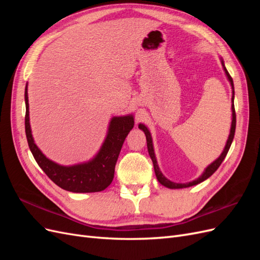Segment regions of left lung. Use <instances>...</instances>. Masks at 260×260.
I'll return each instance as SVG.
<instances>
[{
  "instance_id": "obj_1",
  "label": "left lung",
  "mask_w": 260,
  "mask_h": 260,
  "mask_svg": "<svg viewBox=\"0 0 260 260\" xmlns=\"http://www.w3.org/2000/svg\"><path fill=\"white\" fill-rule=\"evenodd\" d=\"M220 60H221V65H222V68L224 70V74L226 76V79L228 81L230 82L231 84V88H232V99H231V102H232V105H231V111H232V121H231V128H230V133H229V137H228V140H226V143H225V146L223 148L222 153L220 154V156L218 157V158L216 160L212 161L210 165H208V166L204 169L203 174L198 178L195 179L193 181H190V182H186V183H177V182H174V181H170L169 179H167L166 177H165L162 175V172L160 171L159 169V166L158 164H157V159H156V155H155V151H154V145H153V139H152V136H151V132H149L148 128L146 127L145 124L143 123H139V129L142 130L144 132V135L146 137V143H147V151H148V154H149V157L152 158V161H153V165H154V171H155V175H156V178L157 180H158V182L166 186L168 188H183V187H190V186H193V185H196L199 184L201 182H203V181H205L206 179H208L214 172L219 168L220 165H221V162L223 161V159L225 158V156L228 154V152H229L230 149V146L232 144V141H233V138H234V133H235V124H237V116H235V109H234V84H233V80L231 76L229 75V73H228V70L224 66V61L222 59V57H220Z\"/></svg>"
}]
</instances>
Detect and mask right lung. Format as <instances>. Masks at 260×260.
<instances>
[{
	"label": "right lung",
	"mask_w": 260,
	"mask_h": 260,
	"mask_svg": "<svg viewBox=\"0 0 260 260\" xmlns=\"http://www.w3.org/2000/svg\"><path fill=\"white\" fill-rule=\"evenodd\" d=\"M25 129L28 145L45 175L55 184L73 193H93L105 190L114 179L115 166L124 140L135 125L133 115L114 116L112 118L104 142L93 158L84 162L64 166L49 159L35 143L29 119L28 83L25 89Z\"/></svg>",
	"instance_id": "add662e5"
}]
</instances>
